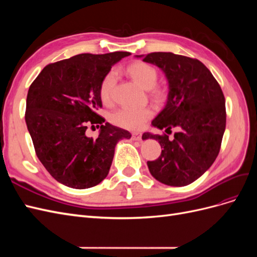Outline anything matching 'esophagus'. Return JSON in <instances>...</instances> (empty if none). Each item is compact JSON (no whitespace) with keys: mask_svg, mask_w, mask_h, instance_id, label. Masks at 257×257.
Returning a JSON list of instances; mask_svg holds the SVG:
<instances>
[{"mask_svg":"<svg viewBox=\"0 0 257 257\" xmlns=\"http://www.w3.org/2000/svg\"><path fill=\"white\" fill-rule=\"evenodd\" d=\"M132 139H133V141L141 142L142 141V134L141 133H134L133 135H132Z\"/></svg>","mask_w":257,"mask_h":257,"instance_id":"esophagus-1","label":"esophagus"}]
</instances>
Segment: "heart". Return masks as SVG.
Instances as JSON below:
<instances>
[{
	"mask_svg": "<svg viewBox=\"0 0 257 257\" xmlns=\"http://www.w3.org/2000/svg\"><path fill=\"white\" fill-rule=\"evenodd\" d=\"M127 72L132 78L146 90H152L157 85L158 72L150 64L144 63V62H136L128 66ZM115 81L116 73L114 71L109 72L104 77L99 87V95L103 103L108 104L111 100ZM152 93L155 98H160L163 94L159 89H154ZM152 114L153 111L149 107L123 106L110 114V120L118 126L124 128L141 130L145 123L151 118Z\"/></svg>",
	"mask_w": 257,
	"mask_h": 257,
	"instance_id": "obj_1",
	"label": "heart"
}]
</instances>
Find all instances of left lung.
I'll return each instance as SVG.
<instances>
[{"label": "left lung", "mask_w": 257, "mask_h": 257, "mask_svg": "<svg viewBox=\"0 0 257 257\" xmlns=\"http://www.w3.org/2000/svg\"><path fill=\"white\" fill-rule=\"evenodd\" d=\"M158 66L168 83L166 104L151 125L167 135L145 133L143 139H155L163 148L160 158L147 165L161 183L188 185L213 164L220 152L226 125L225 98L211 72L200 61L173 52H152L135 56Z\"/></svg>", "instance_id": "left-lung-1"}]
</instances>
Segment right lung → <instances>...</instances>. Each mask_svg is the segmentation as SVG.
I'll list each match as a JSON object with an SVG mask.
<instances>
[{
  "mask_svg": "<svg viewBox=\"0 0 257 257\" xmlns=\"http://www.w3.org/2000/svg\"><path fill=\"white\" fill-rule=\"evenodd\" d=\"M126 51L81 53L46 66L31 84L26 123L35 152L47 172L72 189H89L107 177L121 139L130 132L97 114L99 87L111 66ZM100 123L96 139L86 136L89 125ZM99 126V125H97Z\"/></svg>",
  "mask_w": 257,
  "mask_h": 257,
  "instance_id": "obj_1",
  "label": "right lung"
}]
</instances>
